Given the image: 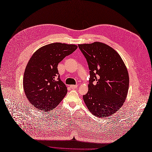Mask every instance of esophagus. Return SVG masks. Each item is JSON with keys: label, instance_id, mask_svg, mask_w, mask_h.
Returning <instances> with one entry per match:
<instances>
[{"label": "esophagus", "instance_id": "1", "mask_svg": "<svg viewBox=\"0 0 152 152\" xmlns=\"http://www.w3.org/2000/svg\"><path fill=\"white\" fill-rule=\"evenodd\" d=\"M70 88H72V89H76V88H77V87H78V85H70Z\"/></svg>", "mask_w": 152, "mask_h": 152}]
</instances>
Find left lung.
I'll return each instance as SVG.
<instances>
[{
    "label": "left lung",
    "instance_id": "left-lung-1",
    "mask_svg": "<svg viewBox=\"0 0 152 152\" xmlns=\"http://www.w3.org/2000/svg\"><path fill=\"white\" fill-rule=\"evenodd\" d=\"M78 46L90 69L88 91L83 96L84 102L95 116H109L120 109L127 97V68L119 54L103 42Z\"/></svg>",
    "mask_w": 152,
    "mask_h": 152
}]
</instances>
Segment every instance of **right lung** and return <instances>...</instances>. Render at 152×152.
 Wrapping results in <instances>:
<instances>
[{
    "label": "right lung",
    "mask_w": 152,
    "mask_h": 152,
    "mask_svg": "<svg viewBox=\"0 0 152 152\" xmlns=\"http://www.w3.org/2000/svg\"><path fill=\"white\" fill-rule=\"evenodd\" d=\"M77 48L75 45L51 43L38 49L29 60L23 76V88L35 109L51 111L66 96L67 88L61 80L57 66Z\"/></svg>",
    "instance_id": "1"
}]
</instances>
